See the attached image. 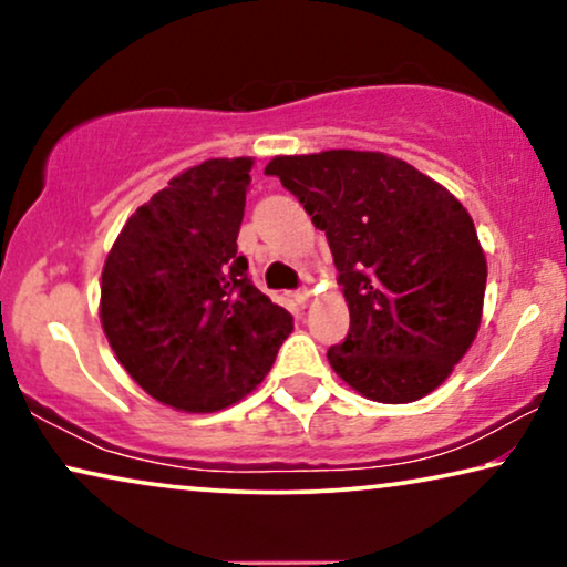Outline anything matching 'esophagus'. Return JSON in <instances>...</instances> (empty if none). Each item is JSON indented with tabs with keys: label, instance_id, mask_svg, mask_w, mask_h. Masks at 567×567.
<instances>
[{
	"label": "esophagus",
	"instance_id": "1",
	"mask_svg": "<svg viewBox=\"0 0 567 567\" xmlns=\"http://www.w3.org/2000/svg\"><path fill=\"white\" fill-rule=\"evenodd\" d=\"M293 299H297V305H299V307H307V305H309V299H312V291H309L307 286H305V289H299L297 293H293Z\"/></svg>",
	"mask_w": 567,
	"mask_h": 567
}]
</instances>
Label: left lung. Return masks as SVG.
<instances>
[{
    "instance_id": "1",
    "label": "left lung",
    "mask_w": 567,
    "mask_h": 567,
    "mask_svg": "<svg viewBox=\"0 0 567 567\" xmlns=\"http://www.w3.org/2000/svg\"><path fill=\"white\" fill-rule=\"evenodd\" d=\"M328 237L351 312L328 351L336 374L377 402L436 390L483 317L487 266L467 208L408 162L330 150L266 167Z\"/></svg>"
}]
</instances>
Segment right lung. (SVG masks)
Returning a JSON list of instances; mask_svg holds the SVG:
<instances>
[{
  "mask_svg": "<svg viewBox=\"0 0 567 567\" xmlns=\"http://www.w3.org/2000/svg\"><path fill=\"white\" fill-rule=\"evenodd\" d=\"M252 159H208L136 208L103 268L100 320L154 400L214 413L274 367L293 317L255 289L237 252Z\"/></svg>",
  "mask_w": 567,
  "mask_h": 567,
  "instance_id": "right-lung-1",
  "label": "right lung"
}]
</instances>
